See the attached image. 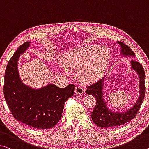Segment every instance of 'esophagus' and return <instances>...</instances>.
<instances>
[{
	"label": "esophagus",
	"instance_id": "obj_1",
	"mask_svg": "<svg viewBox=\"0 0 149 149\" xmlns=\"http://www.w3.org/2000/svg\"><path fill=\"white\" fill-rule=\"evenodd\" d=\"M74 93L76 95H82V94H83L84 93V90L83 88L81 87V86H77V87L75 88Z\"/></svg>",
	"mask_w": 149,
	"mask_h": 149
}]
</instances>
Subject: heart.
<instances>
[{
  "mask_svg": "<svg viewBox=\"0 0 149 149\" xmlns=\"http://www.w3.org/2000/svg\"><path fill=\"white\" fill-rule=\"evenodd\" d=\"M111 58V52L97 45L73 48L62 56V65L67 70H79V77L84 82H92L103 74Z\"/></svg>",
  "mask_w": 149,
  "mask_h": 149,
  "instance_id": "b5f03b06",
  "label": "heart"
}]
</instances>
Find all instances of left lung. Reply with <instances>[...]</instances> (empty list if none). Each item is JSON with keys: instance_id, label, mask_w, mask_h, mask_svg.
<instances>
[{"instance_id": "obj_1", "label": "left lung", "mask_w": 149, "mask_h": 149, "mask_svg": "<svg viewBox=\"0 0 149 149\" xmlns=\"http://www.w3.org/2000/svg\"><path fill=\"white\" fill-rule=\"evenodd\" d=\"M120 47L121 57H134V52L122 42H116ZM130 68L138 75L139 81V97L132 107L125 111H113L109 109L104 100V86L105 76L97 83L89 86L86 93L96 98L97 104L93 109L91 118L96 125L102 128H112L125 125L136 116L143 103L145 95V71L139 62L132 60L130 62Z\"/></svg>"}]
</instances>
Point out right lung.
I'll use <instances>...</instances> for the list:
<instances>
[{"mask_svg":"<svg viewBox=\"0 0 149 149\" xmlns=\"http://www.w3.org/2000/svg\"><path fill=\"white\" fill-rule=\"evenodd\" d=\"M31 43L27 41L20 46L8 61L4 74V98L15 119L35 129H47L60 120L65 102L74 95L75 86L70 84L61 88L49 83L34 88L24 84L18 63Z\"/></svg>","mask_w":149,"mask_h":149,"instance_id":"obj_1","label":"right lung"}]
</instances>
